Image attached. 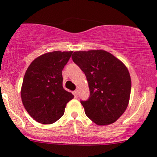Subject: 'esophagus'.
I'll return each mask as SVG.
<instances>
[{"instance_id": "1", "label": "esophagus", "mask_w": 157, "mask_h": 157, "mask_svg": "<svg viewBox=\"0 0 157 157\" xmlns=\"http://www.w3.org/2000/svg\"><path fill=\"white\" fill-rule=\"evenodd\" d=\"M73 94L75 95V97H77V96H78V90L73 91Z\"/></svg>"}]
</instances>
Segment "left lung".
Returning <instances> with one entry per match:
<instances>
[{
  "mask_svg": "<svg viewBox=\"0 0 157 157\" xmlns=\"http://www.w3.org/2000/svg\"><path fill=\"white\" fill-rule=\"evenodd\" d=\"M71 58L88 81L90 97L80 101L87 117L98 125L116 122L127 109L131 90L125 65L104 50L78 51Z\"/></svg>",
  "mask_w": 157,
  "mask_h": 157,
  "instance_id": "obj_1",
  "label": "left lung"
}]
</instances>
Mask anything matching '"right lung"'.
<instances>
[{
    "label": "right lung",
    "mask_w": 157,
    "mask_h": 157,
    "mask_svg": "<svg viewBox=\"0 0 157 157\" xmlns=\"http://www.w3.org/2000/svg\"><path fill=\"white\" fill-rule=\"evenodd\" d=\"M54 51L36 58L23 78L21 98L34 120L51 124L63 116L67 102L74 95L63 88L62 71L72 54Z\"/></svg>",
    "instance_id": "obj_1"
}]
</instances>
